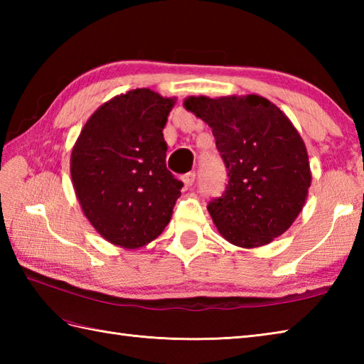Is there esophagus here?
<instances>
[{
  "label": "esophagus",
  "instance_id": "34e87169",
  "mask_svg": "<svg viewBox=\"0 0 364 364\" xmlns=\"http://www.w3.org/2000/svg\"><path fill=\"white\" fill-rule=\"evenodd\" d=\"M181 181L184 183V186L191 188L192 184H194V181H196V173H194V172H189V173H186V175H183V176H181Z\"/></svg>",
  "mask_w": 364,
  "mask_h": 364
}]
</instances>
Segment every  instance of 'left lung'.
<instances>
[{
    "label": "left lung",
    "instance_id": "1",
    "mask_svg": "<svg viewBox=\"0 0 364 364\" xmlns=\"http://www.w3.org/2000/svg\"><path fill=\"white\" fill-rule=\"evenodd\" d=\"M183 106L213 129L228 170L225 192L208 205L222 237L255 249L282 236L311 186L306 146L292 122L255 94L188 97Z\"/></svg>",
    "mask_w": 364,
    "mask_h": 364
}]
</instances>
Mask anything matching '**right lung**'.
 Returning a JSON list of instances; mask_svg holds the SVG:
<instances>
[{
  "label": "right lung",
  "mask_w": 364,
  "mask_h": 364,
  "mask_svg": "<svg viewBox=\"0 0 364 364\" xmlns=\"http://www.w3.org/2000/svg\"><path fill=\"white\" fill-rule=\"evenodd\" d=\"M176 98L134 89L103 103L73 145L70 173L81 210L112 245L134 250L170 222L183 183L166 167L164 129Z\"/></svg>",
  "instance_id": "right-lung-1"
}]
</instances>
